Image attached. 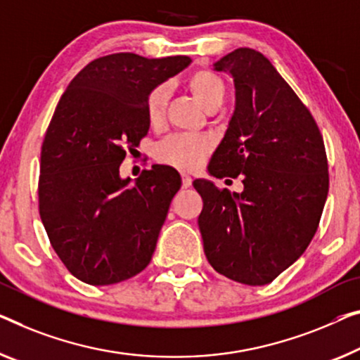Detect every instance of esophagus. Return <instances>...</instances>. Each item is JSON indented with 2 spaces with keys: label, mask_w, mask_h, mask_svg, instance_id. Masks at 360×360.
Here are the masks:
<instances>
[{
  "label": "esophagus",
  "mask_w": 360,
  "mask_h": 360,
  "mask_svg": "<svg viewBox=\"0 0 360 360\" xmlns=\"http://www.w3.org/2000/svg\"><path fill=\"white\" fill-rule=\"evenodd\" d=\"M192 186V178L189 174H186V173H182V187H184V189H187V187H191Z\"/></svg>",
  "instance_id": "esophagus-1"
}]
</instances>
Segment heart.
<instances>
[{"label":"heart","instance_id":"1","mask_svg":"<svg viewBox=\"0 0 360 360\" xmlns=\"http://www.w3.org/2000/svg\"><path fill=\"white\" fill-rule=\"evenodd\" d=\"M191 92L205 106H219L224 98V82L217 74L208 69H198L187 79ZM168 101V87L165 84L157 85L147 96V117L152 124L162 121ZM210 150V142L195 134H171L165 137L155 148L158 162L174 166L179 169H195Z\"/></svg>","mask_w":360,"mask_h":360}]
</instances>
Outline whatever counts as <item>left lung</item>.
<instances>
[{"mask_svg":"<svg viewBox=\"0 0 360 360\" xmlns=\"http://www.w3.org/2000/svg\"><path fill=\"white\" fill-rule=\"evenodd\" d=\"M213 68L233 76L236 108L208 173L240 176L244 191L194 181L203 200V250L223 276L264 286L304 254L317 231L330 186L323 137L260 51L238 48Z\"/></svg>","mask_w":360,"mask_h":360,"instance_id":"obj_1","label":"left lung"}]
</instances>
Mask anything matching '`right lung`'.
I'll list each match as a JSON object with an SVG mask.
<instances>
[{
  "instance_id": "obj_1",
  "label": "right lung",
  "mask_w": 360,
  "mask_h": 360,
  "mask_svg": "<svg viewBox=\"0 0 360 360\" xmlns=\"http://www.w3.org/2000/svg\"><path fill=\"white\" fill-rule=\"evenodd\" d=\"M191 64L115 53L89 63L68 85L41 146L39 210L51 248L77 280L106 286L152 260L169 203L181 187L165 165L136 184L120 166L147 136V96Z\"/></svg>"
}]
</instances>
